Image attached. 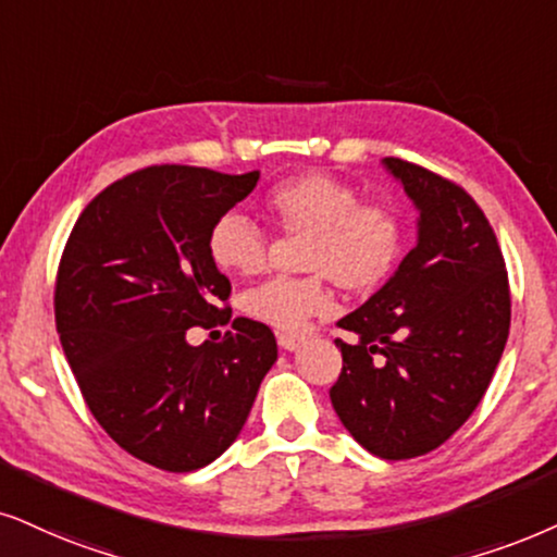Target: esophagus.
<instances>
[{"mask_svg": "<svg viewBox=\"0 0 557 557\" xmlns=\"http://www.w3.org/2000/svg\"><path fill=\"white\" fill-rule=\"evenodd\" d=\"M277 344L287 351H295L302 344V336H295V334H280L277 336Z\"/></svg>", "mask_w": 557, "mask_h": 557, "instance_id": "obj_1", "label": "esophagus"}]
</instances>
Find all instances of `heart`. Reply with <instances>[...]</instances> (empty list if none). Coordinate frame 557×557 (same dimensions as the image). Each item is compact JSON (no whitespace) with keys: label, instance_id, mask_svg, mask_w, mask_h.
<instances>
[{"label":"heart","instance_id":"obj_1","mask_svg":"<svg viewBox=\"0 0 557 557\" xmlns=\"http://www.w3.org/2000/svg\"><path fill=\"white\" fill-rule=\"evenodd\" d=\"M272 221L287 236H308L302 267L311 277H274L244 295V311L280 334H300L308 323L334 311L329 280L344 290H375L404 257L406 228L398 210L360 202V195L329 174L308 172L280 182L264 197ZM215 267L231 274L262 272L267 242L249 218L226 213L208 234Z\"/></svg>","mask_w":557,"mask_h":557}]
</instances>
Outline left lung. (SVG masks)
I'll return each mask as SVG.
<instances>
[{
    "mask_svg": "<svg viewBox=\"0 0 557 557\" xmlns=\"http://www.w3.org/2000/svg\"><path fill=\"white\" fill-rule=\"evenodd\" d=\"M419 210L417 246L370 300L336 323L357 336L329 391L368 453L408 460L466 424L502 360L509 277L488 218L466 189L404 159H383Z\"/></svg>",
    "mask_w": 557,
    "mask_h": 557,
    "instance_id": "left-lung-1",
    "label": "left lung"
}]
</instances>
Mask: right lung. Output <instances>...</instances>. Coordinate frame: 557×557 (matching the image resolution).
Returning <instances> with one entry per match:
<instances>
[{
    "label": "right lung",
    "instance_id": "add662e5",
    "mask_svg": "<svg viewBox=\"0 0 557 557\" xmlns=\"http://www.w3.org/2000/svg\"><path fill=\"white\" fill-rule=\"evenodd\" d=\"M259 172L146 166L104 187L74 223L55 277V329L89 411L138 460L206 468L234 445L277 360L270 326L234 319L223 342L187 329L226 321L231 283L208 251L221 215Z\"/></svg>",
    "mask_w": 557,
    "mask_h": 557
}]
</instances>
